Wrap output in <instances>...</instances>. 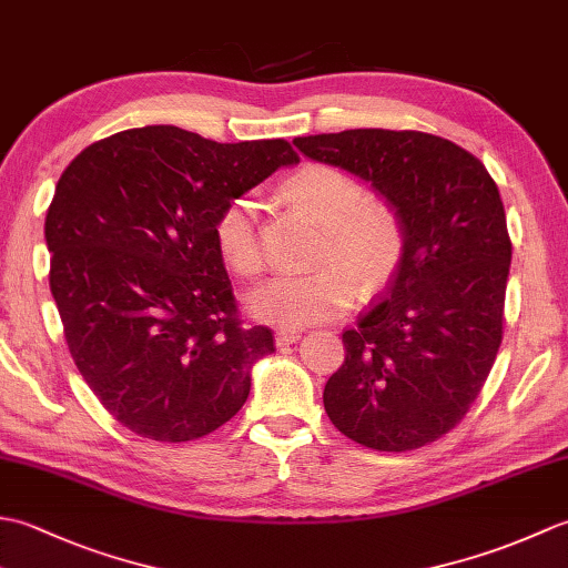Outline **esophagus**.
Masks as SVG:
<instances>
[{
    "instance_id": "obj_1",
    "label": "esophagus",
    "mask_w": 568,
    "mask_h": 568,
    "mask_svg": "<svg viewBox=\"0 0 568 568\" xmlns=\"http://www.w3.org/2000/svg\"><path fill=\"white\" fill-rule=\"evenodd\" d=\"M300 332H295V329H281V332H275V344L277 346H287V344H295L297 339H300Z\"/></svg>"
}]
</instances>
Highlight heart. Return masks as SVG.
I'll return each instance as SVG.
<instances>
[{"instance_id": "b5f03b06", "label": "heart", "mask_w": 568, "mask_h": 568, "mask_svg": "<svg viewBox=\"0 0 568 568\" xmlns=\"http://www.w3.org/2000/svg\"><path fill=\"white\" fill-rule=\"evenodd\" d=\"M300 210L322 224L312 275H277L253 287L246 310L258 322L297 329L344 315L358 293L371 295L390 281L405 253V229L390 204L371 200L366 185L334 165H307L285 185ZM256 195L229 200L214 220V244L236 275L253 277L265 258L258 239Z\"/></svg>"}]
</instances>
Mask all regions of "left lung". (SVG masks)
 I'll return each instance as SVG.
<instances>
[{"instance_id":"1","label":"left lung","mask_w":568,"mask_h":568,"mask_svg":"<svg viewBox=\"0 0 568 568\" xmlns=\"http://www.w3.org/2000/svg\"><path fill=\"white\" fill-rule=\"evenodd\" d=\"M293 143L371 183L405 229L390 285L342 334L346 356L324 385V409L368 449H419L464 419L503 342L513 244L496 180L474 153L422 131Z\"/></svg>"}]
</instances>
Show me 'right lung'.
Instances as JSON below:
<instances>
[{
    "instance_id": "obj_1",
    "label": "right lung",
    "mask_w": 568,
    "mask_h": 568,
    "mask_svg": "<svg viewBox=\"0 0 568 568\" xmlns=\"http://www.w3.org/2000/svg\"><path fill=\"white\" fill-rule=\"evenodd\" d=\"M295 163L283 139L216 143L161 124L92 143L60 175L51 293L84 383L134 434L200 439L246 403L275 342L241 322L214 220Z\"/></svg>"
}]
</instances>
